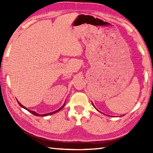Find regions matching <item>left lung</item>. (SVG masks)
Returning <instances> with one entry per match:
<instances>
[{
    "label": "left lung",
    "mask_w": 153,
    "mask_h": 153,
    "mask_svg": "<svg viewBox=\"0 0 153 153\" xmlns=\"http://www.w3.org/2000/svg\"><path fill=\"white\" fill-rule=\"evenodd\" d=\"M93 106H94V105H93Z\"/></svg>",
    "instance_id": "left-lung-1"
}]
</instances>
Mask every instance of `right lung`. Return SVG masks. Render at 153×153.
Masks as SVG:
<instances>
[{"mask_svg":"<svg viewBox=\"0 0 153 153\" xmlns=\"http://www.w3.org/2000/svg\"><path fill=\"white\" fill-rule=\"evenodd\" d=\"M18 101V100H17ZM18 104H19V105L21 107H22V108H25V110H28L29 112H31L32 114H33V115H35V116H48V115H51V114H54V113H56V112H58L59 111V110H60L62 108H63V107L64 106V105H65V103L64 104V105L61 107L60 108H59V109H58L57 110H56V111H54V112H51V113H48V114H37L36 112H34V111H31V110H28L27 108H25V106H24L23 105H22L20 103H19L18 101Z\"/></svg>","mask_w":153,"mask_h":153,"instance_id":"right-lung-1","label":"right lung"}]
</instances>
